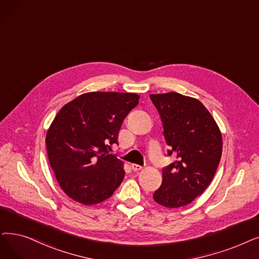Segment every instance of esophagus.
<instances>
[{
  "label": "esophagus",
  "mask_w": 259,
  "mask_h": 259,
  "mask_svg": "<svg viewBox=\"0 0 259 259\" xmlns=\"http://www.w3.org/2000/svg\"><path fill=\"white\" fill-rule=\"evenodd\" d=\"M131 168H132V170H134V171H139V170L143 169V167L141 165H138V164H131Z\"/></svg>",
  "instance_id": "obj_1"
}]
</instances>
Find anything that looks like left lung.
<instances>
[{"label":"left lung","mask_w":259,"mask_h":259,"mask_svg":"<svg viewBox=\"0 0 259 259\" xmlns=\"http://www.w3.org/2000/svg\"><path fill=\"white\" fill-rule=\"evenodd\" d=\"M163 121L168 154L177 160L165 167L162 185L153 199L168 208L189 204L204 192L215 176L222 153L216 120L201 102L177 92L151 94Z\"/></svg>","instance_id":"1"}]
</instances>
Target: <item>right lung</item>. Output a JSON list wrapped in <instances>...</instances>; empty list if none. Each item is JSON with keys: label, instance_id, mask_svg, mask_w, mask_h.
Wrapping results in <instances>:
<instances>
[{"label": "right lung", "instance_id": "obj_1", "mask_svg": "<svg viewBox=\"0 0 259 259\" xmlns=\"http://www.w3.org/2000/svg\"><path fill=\"white\" fill-rule=\"evenodd\" d=\"M136 93L90 92L64 105L47 132L50 164L67 197L97 204L120 185L123 163L109 154L121 123L139 104Z\"/></svg>", "mask_w": 259, "mask_h": 259}]
</instances>
